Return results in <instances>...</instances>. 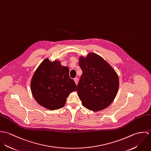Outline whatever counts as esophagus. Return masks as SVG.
Returning <instances> with one entry per match:
<instances>
[{"label": "esophagus", "instance_id": "34e87169", "mask_svg": "<svg viewBox=\"0 0 151 151\" xmlns=\"http://www.w3.org/2000/svg\"><path fill=\"white\" fill-rule=\"evenodd\" d=\"M74 81H75V83L76 84V85H77L78 82V79L77 77H76V78H74Z\"/></svg>", "mask_w": 151, "mask_h": 151}]
</instances>
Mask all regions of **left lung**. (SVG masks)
Returning a JSON list of instances; mask_svg holds the SVG:
<instances>
[{
	"instance_id": "1",
	"label": "left lung",
	"mask_w": 151,
	"mask_h": 151,
	"mask_svg": "<svg viewBox=\"0 0 151 151\" xmlns=\"http://www.w3.org/2000/svg\"><path fill=\"white\" fill-rule=\"evenodd\" d=\"M83 71L77 86L78 97L86 109L98 111L113 102L118 92L119 77L113 67L99 55L90 53L79 58Z\"/></svg>"
}]
</instances>
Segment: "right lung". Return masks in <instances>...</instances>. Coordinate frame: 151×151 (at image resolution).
<instances>
[{"label": "right lung", "instance_id": "add662e5", "mask_svg": "<svg viewBox=\"0 0 151 151\" xmlns=\"http://www.w3.org/2000/svg\"><path fill=\"white\" fill-rule=\"evenodd\" d=\"M60 63L59 60L50 62L45 59L31 81V91L35 101L51 110L63 107L69 94L77 91L75 82L69 76L68 67Z\"/></svg>", "mask_w": 151, "mask_h": 151}]
</instances>
